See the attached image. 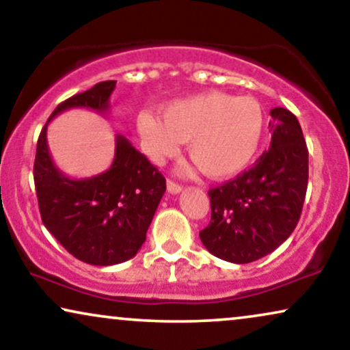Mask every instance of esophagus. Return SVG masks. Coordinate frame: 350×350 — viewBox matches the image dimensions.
<instances>
[{
	"label": "esophagus",
	"mask_w": 350,
	"mask_h": 350,
	"mask_svg": "<svg viewBox=\"0 0 350 350\" xmlns=\"http://www.w3.org/2000/svg\"><path fill=\"white\" fill-rule=\"evenodd\" d=\"M166 187H168L170 193H173V195H177V193H180V191H182V185H179V184H177V182H174V180H168V182H166Z\"/></svg>",
	"instance_id": "1"
}]
</instances>
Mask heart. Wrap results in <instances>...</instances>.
Segmentation results:
<instances>
[{"instance_id": "obj_1", "label": "heart", "mask_w": 350, "mask_h": 350, "mask_svg": "<svg viewBox=\"0 0 350 350\" xmlns=\"http://www.w3.org/2000/svg\"><path fill=\"white\" fill-rule=\"evenodd\" d=\"M161 118L150 112L137 116L144 154L161 163L189 141L190 159L213 179L243 173L257 155L265 130L263 109L255 98L217 90L171 101L161 107Z\"/></svg>"}]
</instances>
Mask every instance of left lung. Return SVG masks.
<instances>
[{
  "label": "left lung",
  "instance_id": "1",
  "mask_svg": "<svg viewBox=\"0 0 350 350\" xmlns=\"http://www.w3.org/2000/svg\"><path fill=\"white\" fill-rule=\"evenodd\" d=\"M269 150L236 179L209 190L211 222L204 247L231 263L271 254L292 234L308 189V147L297 117L274 107Z\"/></svg>",
  "mask_w": 350,
  "mask_h": 350
}]
</instances>
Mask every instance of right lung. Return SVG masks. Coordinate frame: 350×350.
Here are the masks:
<instances>
[{"instance_id": "add662e5", "label": "right lung", "mask_w": 350, "mask_h": 350, "mask_svg": "<svg viewBox=\"0 0 350 350\" xmlns=\"http://www.w3.org/2000/svg\"><path fill=\"white\" fill-rule=\"evenodd\" d=\"M116 81H105L55 107L44 125L34 159V187L42 224L81 262L95 267L124 263L137 254L166 190V180L125 136L105 173L71 179L53 163L47 125L63 111L85 107L106 114Z\"/></svg>"}]
</instances>
